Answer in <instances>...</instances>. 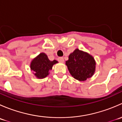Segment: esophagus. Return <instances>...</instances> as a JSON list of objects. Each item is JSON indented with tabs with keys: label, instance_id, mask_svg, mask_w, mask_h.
I'll return each instance as SVG.
<instances>
[{
	"label": "esophagus",
	"instance_id": "esophagus-1",
	"mask_svg": "<svg viewBox=\"0 0 122 122\" xmlns=\"http://www.w3.org/2000/svg\"><path fill=\"white\" fill-rule=\"evenodd\" d=\"M58 61L60 62H61V63H63V62H64V58L62 57L58 58Z\"/></svg>",
	"mask_w": 122,
	"mask_h": 122
}]
</instances>
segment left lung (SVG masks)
<instances>
[{
    "instance_id": "obj_1",
    "label": "left lung",
    "mask_w": 122,
    "mask_h": 122,
    "mask_svg": "<svg viewBox=\"0 0 122 122\" xmlns=\"http://www.w3.org/2000/svg\"><path fill=\"white\" fill-rule=\"evenodd\" d=\"M66 64L71 76L80 81L92 77L95 72L96 61L93 56L78 49L70 54Z\"/></svg>"
}]
</instances>
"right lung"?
Here are the masks:
<instances>
[{
    "instance_id": "right-lung-1",
    "label": "right lung",
    "mask_w": 122,
    "mask_h": 122,
    "mask_svg": "<svg viewBox=\"0 0 122 122\" xmlns=\"http://www.w3.org/2000/svg\"><path fill=\"white\" fill-rule=\"evenodd\" d=\"M57 62L58 61L56 60L50 61L47 55L42 52L31 61L30 70L34 71V75L36 78L41 79L48 76L50 70H52L53 65Z\"/></svg>"
}]
</instances>
